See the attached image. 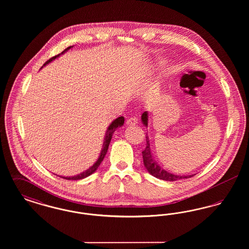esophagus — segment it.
<instances>
[{
	"label": "esophagus",
	"instance_id": "1",
	"mask_svg": "<svg viewBox=\"0 0 249 249\" xmlns=\"http://www.w3.org/2000/svg\"><path fill=\"white\" fill-rule=\"evenodd\" d=\"M138 122V119L136 117H130L127 119V124L128 125H135Z\"/></svg>",
	"mask_w": 249,
	"mask_h": 249
}]
</instances>
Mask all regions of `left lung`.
Listing matches in <instances>:
<instances>
[{"mask_svg":"<svg viewBox=\"0 0 249 249\" xmlns=\"http://www.w3.org/2000/svg\"><path fill=\"white\" fill-rule=\"evenodd\" d=\"M141 118H142V124L144 126H147L148 115H147L146 111L142 113ZM145 138H146V146H145L144 150H142V160H143L144 167L146 168V170L148 171V173L150 175H152L155 178L166 180V181H177V180L182 179V178H189L193 177V175L192 176H177V175H173L165 170L161 169V167H160L157 164L153 156L151 154V148H150L148 136L146 135Z\"/></svg>","mask_w":249,"mask_h":249,"instance_id":"1","label":"left lung"}]
</instances>
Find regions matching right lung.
I'll return each instance as SVG.
<instances>
[{
    "instance_id": "right-lung-1",
    "label": "right lung",
    "mask_w": 249,
    "mask_h": 249,
    "mask_svg": "<svg viewBox=\"0 0 249 249\" xmlns=\"http://www.w3.org/2000/svg\"><path fill=\"white\" fill-rule=\"evenodd\" d=\"M71 48V47H69V48L64 49L60 54H63L64 52H66L68 49H70ZM60 54L57 55V56H54V57H52L51 59H48V61H46V62H45L44 66L48 64L49 62H51L53 59L58 58ZM123 124H124V118H123V117H119L118 119H115V120H114L110 125H109V127H108V129H107V132H106L105 142H104V144H103V149H102V151H101V155H100L99 159L97 160V161H96L94 164L91 166L89 169H88L87 171H85V172H83L82 174H79V175L74 176V177H71V178H64V177H60V178H64V179H67V180H79V179H83V178H88L89 176L92 175V174L94 173L95 171L98 169V167L100 166V164L102 163V161L104 160V159H105V157H106V155H107V150H108V146H109V143L111 142V139H112L113 133L115 132V130H117L119 127H121Z\"/></svg>"
}]
</instances>
